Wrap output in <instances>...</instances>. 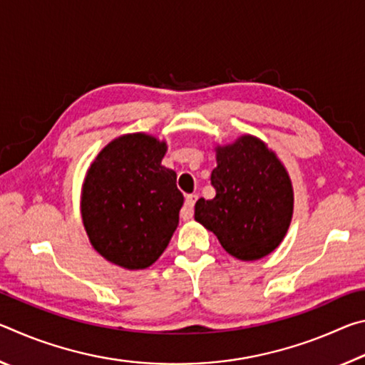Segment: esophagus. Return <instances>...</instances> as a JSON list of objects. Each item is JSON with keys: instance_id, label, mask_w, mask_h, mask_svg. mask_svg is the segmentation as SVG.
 Here are the masks:
<instances>
[{"instance_id": "1", "label": "esophagus", "mask_w": 365, "mask_h": 365, "mask_svg": "<svg viewBox=\"0 0 365 365\" xmlns=\"http://www.w3.org/2000/svg\"><path fill=\"white\" fill-rule=\"evenodd\" d=\"M197 200L196 195H188L187 197H185V205L182 207L180 211V215L183 220H190L193 219V212H195V202Z\"/></svg>"}]
</instances>
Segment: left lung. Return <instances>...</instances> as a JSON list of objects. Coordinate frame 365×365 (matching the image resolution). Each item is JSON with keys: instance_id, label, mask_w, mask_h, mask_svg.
I'll return each instance as SVG.
<instances>
[{"instance_id": "1", "label": "left lung", "mask_w": 365, "mask_h": 365, "mask_svg": "<svg viewBox=\"0 0 365 365\" xmlns=\"http://www.w3.org/2000/svg\"><path fill=\"white\" fill-rule=\"evenodd\" d=\"M214 151L215 196L196 201L195 220L240 261L269 256L283 242L293 217L294 193L287 168L265 141L250 133L215 145Z\"/></svg>"}]
</instances>
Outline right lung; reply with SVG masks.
I'll return each instance as SVG.
<instances>
[{
	"instance_id": "obj_1",
	"label": "right lung",
	"mask_w": 365,
	"mask_h": 365,
	"mask_svg": "<svg viewBox=\"0 0 365 365\" xmlns=\"http://www.w3.org/2000/svg\"><path fill=\"white\" fill-rule=\"evenodd\" d=\"M165 140L125 133L98 153L80 191V214L98 255L127 270L153 265L178 225L183 195L164 168Z\"/></svg>"
}]
</instances>
